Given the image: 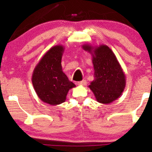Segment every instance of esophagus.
Wrapping results in <instances>:
<instances>
[{
	"instance_id": "34e87169",
	"label": "esophagus",
	"mask_w": 152,
	"mask_h": 152,
	"mask_svg": "<svg viewBox=\"0 0 152 152\" xmlns=\"http://www.w3.org/2000/svg\"><path fill=\"white\" fill-rule=\"evenodd\" d=\"M78 85H81V86H85V85H87V81L85 80H83L82 81H79L78 82Z\"/></svg>"
}]
</instances>
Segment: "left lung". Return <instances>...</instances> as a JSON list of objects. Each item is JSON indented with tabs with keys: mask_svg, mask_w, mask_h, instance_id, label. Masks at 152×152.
<instances>
[{
	"mask_svg": "<svg viewBox=\"0 0 152 152\" xmlns=\"http://www.w3.org/2000/svg\"><path fill=\"white\" fill-rule=\"evenodd\" d=\"M83 49L92 56L94 80L89 87L98 102L110 104L121 96L126 85L125 75L114 53L105 45L94 47L84 44Z\"/></svg>",
	"mask_w": 152,
	"mask_h": 152,
	"instance_id": "8db88e82",
	"label": "left lung"
}]
</instances>
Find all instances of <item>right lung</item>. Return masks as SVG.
<instances>
[{
  "label": "right lung",
  "mask_w": 152,
  "mask_h": 152,
  "mask_svg": "<svg viewBox=\"0 0 152 152\" xmlns=\"http://www.w3.org/2000/svg\"><path fill=\"white\" fill-rule=\"evenodd\" d=\"M64 50L65 48L61 45L50 49L36 65L31 77L38 98L51 105L65 102L69 89L76 87L62 69Z\"/></svg>",
  "instance_id": "obj_1"
}]
</instances>
